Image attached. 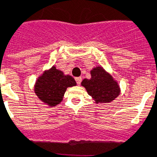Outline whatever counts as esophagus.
Returning a JSON list of instances; mask_svg holds the SVG:
<instances>
[{
  "instance_id": "1",
  "label": "esophagus",
  "mask_w": 157,
  "mask_h": 157,
  "mask_svg": "<svg viewBox=\"0 0 157 157\" xmlns=\"http://www.w3.org/2000/svg\"><path fill=\"white\" fill-rule=\"evenodd\" d=\"M76 83H77V85L78 86H80L81 85V80H82V78L81 77H76Z\"/></svg>"
}]
</instances>
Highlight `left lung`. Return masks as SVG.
I'll use <instances>...</instances> for the list:
<instances>
[{
  "label": "left lung",
  "instance_id": "obj_1",
  "mask_svg": "<svg viewBox=\"0 0 157 157\" xmlns=\"http://www.w3.org/2000/svg\"><path fill=\"white\" fill-rule=\"evenodd\" d=\"M90 74V79H84L81 86L97 104L110 103L119 96L121 88L118 82L103 67H93Z\"/></svg>",
  "mask_w": 157,
  "mask_h": 157
}]
</instances>
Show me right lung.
I'll use <instances>...</instances> for the list:
<instances>
[{"instance_id":"add662e5","label":"right lung","mask_w":157,"mask_h":157,"mask_svg":"<svg viewBox=\"0 0 157 157\" xmlns=\"http://www.w3.org/2000/svg\"><path fill=\"white\" fill-rule=\"evenodd\" d=\"M75 86L76 82L72 76L65 75L54 65L38 77L34 91L38 98L45 104L54 107L63 101L67 88Z\"/></svg>"}]
</instances>
